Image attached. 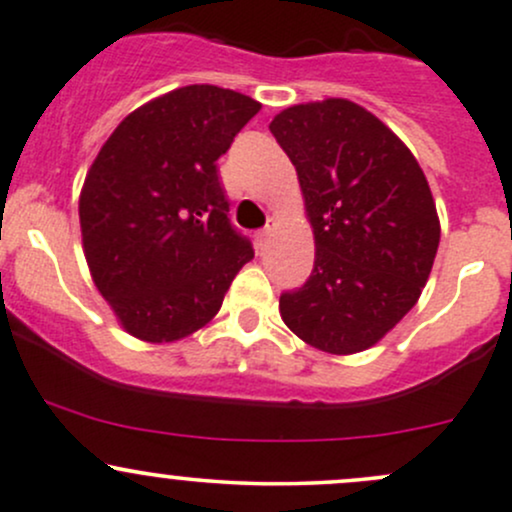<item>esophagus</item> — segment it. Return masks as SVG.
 Instances as JSON below:
<instances>
[{"mask_svg":"<svg viewBox=\"0 0 512 512\" xmlns=\"http://www.w3.org/2000/svg\"><path fill=\"white\" fill-rule=\"evenodd\" d=\"M272 233H274V220H267V225L262 230H257L255 233V242H257V247H262L265 245L267 240L272 238Z\"/></svg>","mask_w":512,"mask_h":512,"instance_id":"esophagus-1","label":"esophagus"}]
</instances>
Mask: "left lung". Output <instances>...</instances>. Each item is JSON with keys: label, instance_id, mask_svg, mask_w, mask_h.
I'll return each mask as SVG.
<instances>
[{"label": "left lung", "instance_id": "1", "mask_svg": "<svg viewBox=\"0 0 512 512\" xmlns=\"http://www.w3.org/2000/svg\"><path fill=\"white\" fill-rule=\"evenodd\" d=\"M270 132L297 169L316 242L311 277L279 297V314L319 351H365L417 304L437 257L441 228L424 171L351 100L287 107Z\"/></svg>", "mask_w": 512, "mask_h": 512}]
</instances>
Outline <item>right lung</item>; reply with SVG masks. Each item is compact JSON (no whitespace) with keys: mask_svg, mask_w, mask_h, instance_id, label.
Listing matches in <instances>:
<instances>
[{"mask_svg":"<svg viewBox=\"0 0 512 512\" xmlns=\"http://www.w3.org/2000/svg\"><path fill=\"white\" fill-rule=\"evenodd\" d=\"M260 102L186 85L129 112L80 191L83 250L95 287L134 338L171 343L218 314L255 257L230 223L218 159Z\"/></svg>","mask_w":512,"mask_h":512,"instance_id":"obj_1","label":"right lung"}]
</instances>
